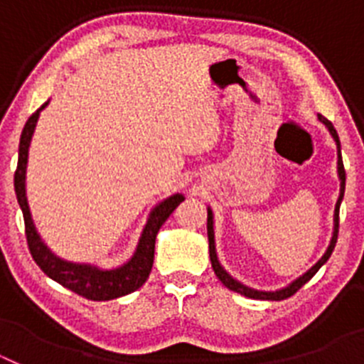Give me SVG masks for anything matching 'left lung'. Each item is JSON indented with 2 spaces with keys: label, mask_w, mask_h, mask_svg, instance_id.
I'll return each mask as SVG.
<instances>
[{
  "label": "left lung",
  "mask_w": 364,
  "mask_h": 364,
  "mask_svg": "<svg viewBox=\"0 0 364 364\" xmlns=\"http://www.w3.org/2000/svg\"><path fill=\"white\" fill-rule=\"evenodd\" d=\"M319 122H323L324 125L328 127V131H330V134L333 136V140H336L337 144V175H339V180H341V193H339V200H337L336 204V211H333V235H332V240H330V246H328V250L324 252V255L321 257L319 260H317V264L311 266L310 269H308L304 275H301L299 279H295L291 284H288L286 288H281V290H275V291H260V290H253V288H247V286H244L242 282H239L237 279H233L230 275V273L226 272V269L222 268L220 262H218V257H217V250H215V231H213V211L208 208V240H210V259H211V266H213V272L215 275L218 277V281L222 282V284L226 286V288H230V290L237 291V294L244 295V297H250V299H260V301H282V299H288L291 297V295L295 294V291H299L302 288V286L306 284L308 281H310L311 277H314L315 273L319 272L321 266L326 262L328 259H330V255H332L333 247H336V242H337V233H339V208H341V200H343V197H345V180H346V173H345V166H343V159H341V142H339V136H337V131L336 127L332 125V122L326 120L324 117H321L319 114Z\"/></svg>",
  "instance_id": "left-lung-1"
}]
</instances>
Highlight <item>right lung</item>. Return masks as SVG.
Returning a JSON list of instances; mask_svg holds the SVG:
<instances>
[{"label": "right lung", "mask_w": 364, "mask_h": 364, "mask_svg": "<svg viewBox=\"0 0 364 364\" xmlns=\"http://www.w3.org/2000/svg\"><path fill=\"white\" fill-rule=\"evenodd\" d=\"M49 102H45L40 109L27 120L21 138H19V151H18V167L14 173V189L18 204L23 211L25 220V235H27V244L31 250L32 259L36 260L41 272L50 277L53 281L60 282L62 286L69 288L74 294L82 295L91 301H111V299L122 297L131 291L138 290L149 277L151 268H153L154 259V240L156 233L162 228L167 217L176 210V205L184 200V195H171L169 198L154 205L149 213L147 224L142 231V237L138 240L136 252L133 253L125 264L118 266L114 269H100L98 266L92 264H80V262H70L63 260L50 252L47 244L41 240L36 226L32 222L31 210H28L27 193H25V173H27V160H28V146H31L32 134L36 129L40 112L47 107Z\"/></svg>", "instance_id": "add662e5"}]
</instances>
